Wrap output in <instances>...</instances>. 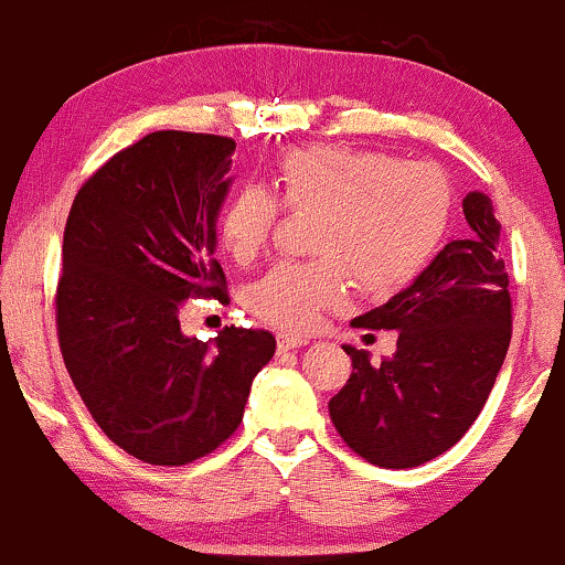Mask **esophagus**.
I'll use <instances>...</instances> for the list:
<instances>
[{
  "instance_id": "esophagus-1",
  "label": "esophagus",
  "mask_w": 565,
  "mask_h": 565,
  "mask_svg": "<svg viewBox=\"0 0 565 565\" xmlns=\"http://www.w3.org/2000/svg\"><path fill=\"white\" fill-rule=\"evenodd\" d=\"M308 337H297V334H278V350H297L302 345H308Z\"/></svg>"
}]
</instances>
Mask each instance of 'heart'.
I'll return each mask as SVG.
<instances>
[{"mask_svg":"<svg viewBox=\"0 0 565 565\" xmlns=\"http://www.w3.org/2000/svg\"><path fill=\"white\" fill-rule=\"evenodd\" d=\"M274 185L276 196L263 185L236 188L217 233L246 263L268 244L278 204L313 212L308 252L319 260L278 263L246 297L257 319L287 332L313 329L323 310L345 302L353 278L374 297L417 281L451 223V183L430 161L348 146L295 148L278 159Z\"/></svg>","mask_w":565,"mask_h":565,"instance_id":"heart-1","label":"heart"}]
</instances>
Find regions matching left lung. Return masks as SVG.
<instances>
[{"instance_id": "obj_1", "label": "left lung", "mask_w": 565, "mask_h": 565, "mask_svg": "<svg viewBox=\"0 0 565 565\" xmlns=\"http://www.w3.org/2000/svg\"><path fill=\"white\" fill-rule=\"evenodd\" d=\"M470 231L438 252L412 287L353 319L395 329V355L372 364L345 345L353 374L329 401L342 440L377 468H417L449 451L494 387L510 348L512 302L491 199L462 201Z\"/></svg>"}]
</instances>
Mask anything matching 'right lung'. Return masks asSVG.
Wrapping results in <instances>:
<instances>
[{"label":"right lung","mask_w":565,"mask_h":565,"mask_svg":"<svg viewBox=\"0 0 565 565\" xmlns=\"http://www.w3.org/2000/svg\"><path fill=\"white\" fill-rule=\"evenodd\" d=\"M236 142L161 129L76 193L55 295L63 361L100 430L148 465L178 468L225 444L252 380L274 359L265 329L185 337L180 305L225 295L217 215Z\"/></svg>","instance_id":"add662e5"}]
</instances>
